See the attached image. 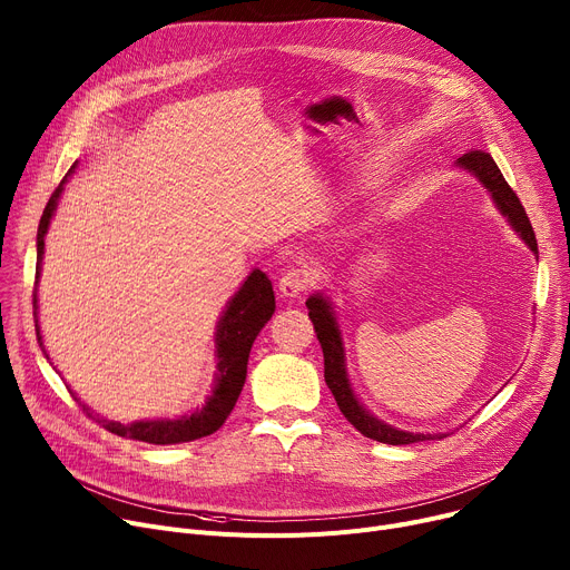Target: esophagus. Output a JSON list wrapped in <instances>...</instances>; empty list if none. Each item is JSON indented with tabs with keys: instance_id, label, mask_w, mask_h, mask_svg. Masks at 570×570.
<instances>
[{
	"instance_id": "esophagus-1",
	"label": "esophagus",
	"mask_w": 570,
	"mask_h": 570,
	"mask_svg": "<svg viewBox=\"0 0 570 570\" xmlns=\"http://www.w3.org/2000/svg\"><path fill=\"white\" fill-rule=\"evenodd\" d=\"M314 284V275L307 265H297V268H288L279 279V293L284 297H297L305 293Z\"/></svg>"
}]
</instances>
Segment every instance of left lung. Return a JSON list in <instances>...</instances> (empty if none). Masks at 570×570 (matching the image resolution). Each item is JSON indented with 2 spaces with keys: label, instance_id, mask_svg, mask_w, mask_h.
<instances>
[{
  "label": "left lung",
  "instance_id": "obj_1",
  "mask_svg": "<svg viewBox=\"0 0 570 570\" xmlns=\"http://www.w3.org/2000/svg\"><path fill=\"white\" fill-rule=\"evenodd\" d=\"M459 167H465L468 171H472L485 187L488 193L495 199L498 208L509 217L513 229L520 234V238L532 247L534 254H539L537 247V236L532 224H529V217L518 199V195L511 189V185L504 180L500 167L495 165L485 150H470L463 158H459L456 163ZM307 309H309V318L314 323L318 344L323 348V360H325V383L338 405V410L344 412L346 420L366 438L385 442V444H412V442H424V440H438L444 435H424V433H405V431H396L383 422H377L375 416H371L360 401L355 399L348 377H346V364H344V346H341V334L336 327V321L330 312L327 299L323 295H312L307 299Z\"/></svg>",
  "mask_w": 570,
  "mask_h": 570
}]
</instances>
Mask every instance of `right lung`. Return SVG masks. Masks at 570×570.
I'll use <instances>...</instances> for the list:
<instances>
[{
  "mask_svg": "<svg viewBox=\"0 0 570 570\" xmlns=\"http://www.w3.org/2000/svg\"><path fill=\"white\" fill-rule=\"evenodd\" d=\"M66 176L52 193V197L41 215V222H38L36 282H38V275H41V261H43V247H46L43 238L48 234V224L55 215ZM36 309L38 307H36V295H33V316H36ZM273 314H275L273 282L265 273L254 271L247 277V282L240 286L236 297L229 302V307H226V312L217 325L215 341H217V357H219V364H217L219 375H217V385L213 390V396L199 412L189 414V416H180V420H150V422H132V424L102 420V416H96L89 407H85V412L91 416V420H96L105 431L128 438V440L148 442V444H180V442H193V440L215 433L226 422V416L232 414V410L243 392L252 344H254L256 334L261 332V327L273 318ZM36 336H38V341H41L38 330H36ZM41 351L46 353L43 341H41Z\"/></svg>",
  "mask_w": 570,
  "mask_h": 570,
  "instance_id": "1",
  "label": "right lung"
}]
</instances>
